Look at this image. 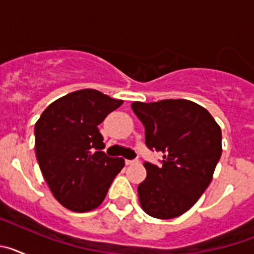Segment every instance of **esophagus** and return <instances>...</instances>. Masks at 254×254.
Returning a JSON list of instances; mask_svg holds the SVG:
<instances>
[{
    "instance_id": "1",
    "label": "esophagus",
    "mask_w": 254,
    "mask_h": 254,
    "mask_svg": "<svg viewBox=\"0 0 254 254\" xmlns=\"http://www.w3.org/2000/svg\"><path fill=\"white\" fill-rule=\"evenodd\" d=\"M138 160H126V165H133V164H137Z\"/></svg>"
}]
</instances>
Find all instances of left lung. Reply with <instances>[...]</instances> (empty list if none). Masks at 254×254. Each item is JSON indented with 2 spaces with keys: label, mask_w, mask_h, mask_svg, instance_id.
<instances>
[{
  "label": "left lung",
  "mask_w": 254,
  "mask_h": 254,
  "mask_svg": "<svg viewBox=\"0 0 254 254\" xmlns=\"http://www.w3.org/2000/svg\"><path fill=\"white\" fill-rule=\"evenodd\" d=\"M145 127L147 149L163 154L161 165L145 161L138 185L142 210L173 219L190 210L211 183L221 156V129L205 108L186 99L132 103Z\"/></svg>",
  "instance_id": "1"
}]
</instances>
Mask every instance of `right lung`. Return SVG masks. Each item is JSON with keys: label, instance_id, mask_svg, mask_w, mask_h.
Instances as JSON below:
<instances>
[{"label": "right lung", "instance_id": "1", "mask_svg": "<svg viewBox=\"0 0 254 254\" xmlns=\"http://www.w3.org/2000/svg\"><path fill=\"white\" fill-rule=\"evenodd\" d=\"M123 100L94 89L62 96L35 123V154L52 193L75 212H87L104 201L122 158H109L98 126Z\"/></svg>", "mask_w": 254, "mask_h": 254}]
</instances>
